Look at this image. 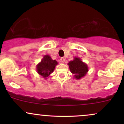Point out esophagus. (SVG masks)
I'll return each mask as SVG.
<instances>
[{
  "label": "esophagus",
  "mask_w": 124,
  "mask_h": 124,
  "mask_svg": "<svg viewBox=\"0 0 124 124\" xmlns=\"http://www.w3.org/2000/svg\"><path fill=\"white\" fill-rule=\"evenodd\" d=\"M65 60H66V59H65V58H64V57H62L61 58V61L62 62H63V63H64V62H65Z\"/></svg>",
  "instance_id": "34e87169"
}]
</instances>
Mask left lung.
I'll return each mask as SVG.
<instances>
[{
	"label": "left lung",
	"mask_w": 124,
	"mask_h": 124,
	"mask_svg": "<svg viewBox=\"0 0 124 124\" xmlns=\"http://www.w3.org/2000/svg\"><path fill=\"white\" fill-rule=\"evenodd\" d=\"M69 69L72 73L75 75L76 79H79L86 75L88 72V68L79 58H75L73 61H71L68 63Z\"/></svg>",
	"instance_id": "obj_1"
}]
</instances>
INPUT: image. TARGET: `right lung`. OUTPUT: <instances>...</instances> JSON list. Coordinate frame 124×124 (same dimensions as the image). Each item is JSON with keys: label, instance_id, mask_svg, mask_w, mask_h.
<instances>
[{"label": "right lung", "instance_id": "1", "mask_svg": "<svg viewBox=\"0 0 124 124\" xmlns=\"http://www.w3.org/2000/svg\"><path fill=\"white\" fill-rule=\"evenodd\" d=\"M58 62L55 60H52L49 55H45L41 62L37 66V70L39 75L46 79L54 70L55 66Z\"/></svg>", "mask_w": 124, "mask_h": 124}]
</instances>
